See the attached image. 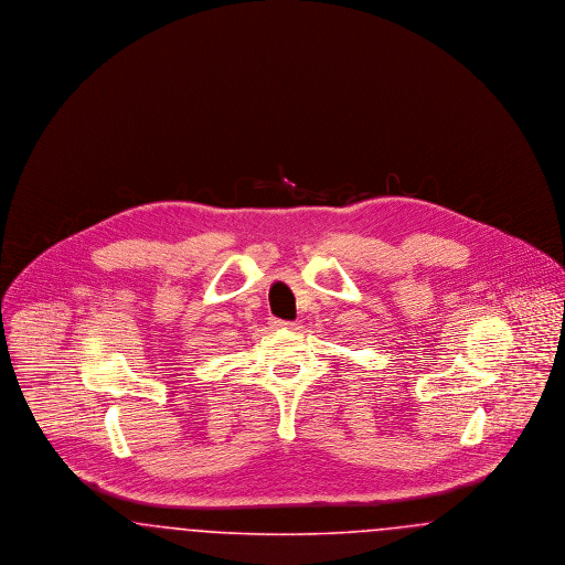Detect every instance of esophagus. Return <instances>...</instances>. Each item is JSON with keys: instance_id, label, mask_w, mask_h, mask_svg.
Returning <instances> with one entry per match:
<instances>
[{"instance_id": "esophagus-1", "label": "esophagus", "mask_w": 565, "mask_h": 565, "mask_svg": "<svg viewBox=\"0 0 565 565\" xmlns=\"http://www.w3.org/2000/svg\"><path fill=\"white\" fill-rule=\"evenodd\" d=\"M273 326H275V328H290V330H292L296 323L288 322V320H273Z\"/></svg>"}]
</instances>
